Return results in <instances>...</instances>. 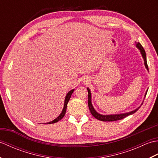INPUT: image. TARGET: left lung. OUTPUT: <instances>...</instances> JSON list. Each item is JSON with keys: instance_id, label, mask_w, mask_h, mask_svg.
<instances>
[{"instance_id": "obj_1", "label": "left lung", "mask_w": 158, "mask_h": 158, "mask_svg": "<svg viewBox=\"0 0 158 158\" xmlns=\"http://www.w3.org/2000/svg\"><path fill=\"white\" fill-rule=\"evenodd\" d=\"M136 47L139 48V49L140 50V53H141V54L143 56V58L144 59V62H145V65L146 69L147 70H149L148 65H147V57H146V53L145 52V49H143V46L140 45L139 43H136ZM147 91H148V90H147L146 94L147 93ZM88 106H89V109L90 110V113H92V115L95 118H96L97 119H98L100 121H102V122H113V121H117V120L122 119L123 118H125L126 117L130 115H132V114L136 113L140 108V107H139L138 109H136V110H133V111L126 113H123V114H118V115H100V114L98 113L96 111L92 105L91 92H90V90L89 88H88ZM146 94H145V96H146Z\"/></svg>"}]
</instances>
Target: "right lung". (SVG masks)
Returning a JSON list of instances; mask_svg holds the SVG:
<instances>
[{"label":"right lung","mask_w":158,"mask_h":158,"mask_svg":"<svg viewBox=\"0 0 158 158\" xmlns=\"http://www.w3.org/2000/svg\"><path fill=\"white\" fill-rule=\"evenodd\" d=\"M74 92V89H72V90H70V91L67 94V95H66V98H65V100H64V108H63V110H62V113H61V114H60V115L57 117L56 119H55L54 120H53V121H52V122H48V123H46L47 124H50V123H56V122H58V121H60V119H62L63 117H64V116L65 115V113H66V107H67V104H68V102H69V100H70V96H71V95H72V94H73V92Z\"/></svg>","instance_id":"add662e5"}]
</instances>
